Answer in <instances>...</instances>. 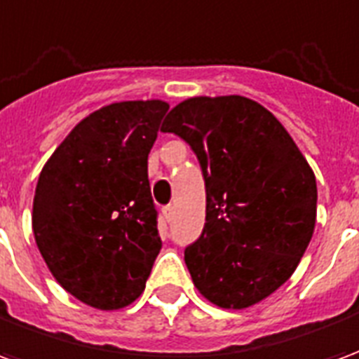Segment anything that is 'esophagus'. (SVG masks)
<instances>
[{
  "label": "esophagus",
  "instance_id": "34e87169",
  "mask_svg": "<svg viewBox=\"0 0 359 359\" xmlns=\"http://www.w3.org/2000/svg\"><path fill=\"white\" fill-rule=\"evenodd\" d=\"M161 213H163L165 221H171L172 213H175V208H172V205H165L163 210H161Z\"/></svg>",
  "mask_w": 359,
  "mask_h": 359
}]
</instances>
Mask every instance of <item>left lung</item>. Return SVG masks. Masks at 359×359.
Returning a JSON list of instances; mask_svg holds the SVG:
<instances>
[{
	"label": "left lung",
	"mask_w": 359,
	"mask_h": 359,
	"mask_svg": "<svg viewBox=\"0 0 359 359\" xmlns=\"http://www.w3.org/2000/svg\"><path fill=\"white\" fill-rule=\"evenodd\" d=\"M163 133L180 136L205 180V225L184 250L203 298L244 309L285 285L316 229V175L278 118L244 95L175 105Z\"/></svg>",
	"instance_id": "obj_1"
}]
</instances>
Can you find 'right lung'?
Wrapping results in <instances>:
<instances>
[{
	"label": "right lung",
	"mask_w": 359,
	"mask_h": 359,
	"mask_svg": "<svg viewBox=\"0 0 359 359\" xmlns=\"http://www.w3.org/2000/svg\"><path fill=\"white\" fill-rule=\"evenodd\" d=\"M169 103H109L69 133L36 184L32 231L67 292L121 309L146 288L161 250L148 154Z\"/></svg>",
	"instance_id": "obj_1"
}]
</instances>
